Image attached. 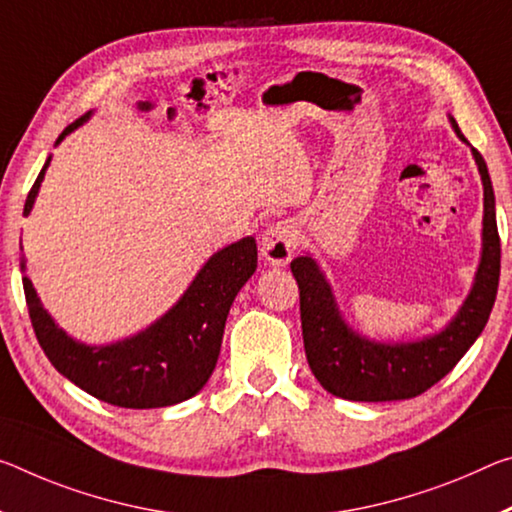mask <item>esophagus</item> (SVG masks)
I'll use <instances>...</instances> for the list:
<instances>
[{
	"instance_id": "34e87169",
	"label": "esophagus",
	"mask_w": 512,
	"mask_h": 512,
	"mask_svg": "<svg viewBox=\"0 0 512 512\" xmlns=\"http://www.w3.org/2000/svg\"><path fill=\"white\" fill-rule=\"evenodd\" d=\"M296 243H298L296 225L291 221H278L262 234L259 253H262V257L269 264L285 266L291 259V255H294Z\"/></svg>"
}]
</instances>
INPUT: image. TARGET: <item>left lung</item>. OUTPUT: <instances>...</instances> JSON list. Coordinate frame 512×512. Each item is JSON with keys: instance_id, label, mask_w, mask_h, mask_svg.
Segmentation results:
<instances>
[{"instance_id": "left-lung-1", "label": "left lung", "mask_w": 512, "mask_h": 512, "mask_svg": "<svg viewBox=\"0 0 512 512\" xmlns=\"http://www.w3.org/2000/svg\"><path fill=\"white\" fill-rule=\"evenodd\" d=\"M451 127L462 136L453 118ZM483 182V250L472 291L446 328L417 342H371L348 328L319 264L296 257L291 273L300 291V326L305 355L323 389L346 401H403L424 394L456 367L490 319L501 271V241L494 191L481 152L472 148Z\"/></svg>"}]
</instances>
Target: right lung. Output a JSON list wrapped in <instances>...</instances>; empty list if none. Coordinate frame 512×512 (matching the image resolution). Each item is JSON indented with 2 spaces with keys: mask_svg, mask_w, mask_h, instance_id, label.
I'll use <instances>...</instances> for the list:
<instances>
[{
  "mask_svg": "<svg viewBox=\"0 0 512 512\" xmlns=\"http://www.w3.org/2000/svg\"><path fill=\"white\" fill-rule=\"evenodd\" d=\"M88 116L91 113L63 129L56 143L86 123ZM50 159L31 186L24 216L31 214ZM20 269L24 273V259ZM255 269V239L243 237L230 243L207 259L189 289L161 319L139 335L104 346L81 344L66 335L47 314L27 275H22V287L38 344L54 369L95 399L118 408L145 410L182 403L205 387L221 353L232 300Z\"/></svg>",
  "mask_w": 512,
  "mask_h": 512,
  "instance_id": "add662e5",
  "label": "right lung"
}]
</instances>
